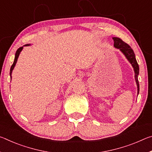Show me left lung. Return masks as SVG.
<instances>
[{
  "label": "left lung",
  "mask_w": 152,
  "mask_h": 152,
  "mask_svg": "<svg viewBox=\"0 0 152 152\" xmlns=\"http://www.w3.org/2000/svg\"><path fill=\"white\" fill-rule=\"evenodd\" d=\"M113 39L114 41V47L121 51L123 53V55L125 56L127 60L129 61L131 64H132V67L133 68L135 72V80L136 82V84L137 86V94L140 92V84H139L138 81V75L139 72H140V68H139V65L136 60L135 56L134 53V51L132 49V48L127 43H125L122 39H121L119 37H113Z\"/></svg>",
  "instance_id": "8db88e82"
}]
</instances>
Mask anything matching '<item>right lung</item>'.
<instances>
[{"instance_id":"add662e5","label":"right lung","mask_w":152,"mask_h":152,"mask_svg":"<svg viewBox=\"0 0 152 152\" xmlns=\"http://www.w3.org/2000/svg\"><path fill=\"white\" fill-rule=\"evenodd\" d=\"M31 44H26V45H23V47H20V48H19V49H18V50H17V51H16V53H15V60H14V62H13V64H12V65L11 66V70H10V76H11V75H12V70H13V69H14V68H15V65H16V64H17V60H18V58H19V54H20V51H21L22 50H23V47L24 46H29Z\"/></svg>"}]
</instances>
